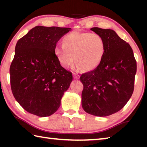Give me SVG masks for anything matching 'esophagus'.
Instances as JSON below:
<instances>
[{"instance_id": "obj_1", "label": "esophagus", "mask_w": 147, "mask_h": 147, "mask_svg": "<svg viewBox=\"0 0 147 147\" xmlns=\"http://www.w3.org/2000/svg\"><path fill=\"white\" fill-rule=\"evenodd\" d=\"M73 76L75 79H78L79 78V75H78L76 73H73Z\"/></svg>"}]
</instances>
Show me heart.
Wrapping results in <instances>:
<instances>
[{"label": "heart", "mask_w": 147, "mask_h": 147, "mask_svg": "<svg viewBox=\"0 0 147 147\" xmlns=\"http://www.w3.org/2000/svg\"><path fill=\"white\" fill-rule=\"evenodd\" d=\"M63 44L54 48L59 63L67 69L75 60V69L93 70L97 67L105 53V40L101 35L91 32H72L63 38Z\"/></svg>", "instance_id": "1"}]
</instances>
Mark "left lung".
Listing matches in <instances>:
<instances>
[{
  "label": "left lung",
  "mask_w": 147,
  "mask_h": 147,
  "mask_svg": "<svg viewBox=\"0 0 147 147\" xmlns=\"http://www.w3.org/2000/svg\"><path fill=\"white\" fill-rule=\"evenodd\" d=\"M91 30L103 37L106 49L98 65L80 78L84 85L82 106L91 115L109 116L121 110L132 95L137 63L130 45L115 31Z\"/></svg>",
  "instance_id": "1"
}]
</instances>
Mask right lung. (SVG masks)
<instances>
[{
  "label": "right lung",
  "instance_id": "right-lung-1",
  "mask_svg": "<svg viewBox=\"0 0 147 147\" xmlns=\"http://www.w3.org/2000/svg\"><path fill=\"white\" fill-rule=\"evenodd\" d=\"M71 28L37 26L17 41L9 74L16 100L28 113L41 117L58 110L73 80L59 63L56 43Z\"/></svg>",
  "mask_w": 147,
  "mask_h": 147
}]
</instances>
